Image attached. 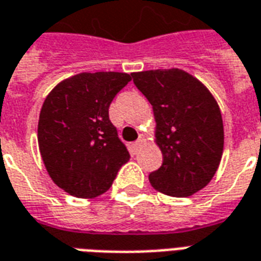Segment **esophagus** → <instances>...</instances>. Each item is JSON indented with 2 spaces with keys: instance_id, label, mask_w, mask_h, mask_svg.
I'll use <instances>...</instances> for the list:
<instances>
[{
  "instance_id": "obj_1",
  "label": "esophagus",
  "mask_w": 261,
  "mask_h": 261,
  "mask_svg": "<svg viewBox=\"0 0 261 261\" xmlns=\"http://www.w3.org/2000/svg\"><path fill=\"white\" fill-rule=\"evenodd\" d=\"M144 144H145V138H144L142 136H140V138H138V140H137L136 142L133 144V148H134V150H136V152H138V150L142 148V145H144Z\"/></svg>"
}]
</instances>
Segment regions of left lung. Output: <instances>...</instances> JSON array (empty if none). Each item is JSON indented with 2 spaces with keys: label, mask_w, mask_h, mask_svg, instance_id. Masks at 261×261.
I'll return each mask as SVG.
<instances>
[{
  "label": "left lung",
  "mask_w": 261,
  "mask_h": 261,
  "mask_svg": "<svg viewBox=\"0 0 261 261\" xmlns=\"http://www.w3.org/2000/svg\"><path fill=\"white\" fill-rule=\"evenodd\" d=\"M133 80L150 102L155 142L163 163L150 173V185L162 194L187 198L204 188L219 169L224 125L212 92L181 69L133 73Z\"/></svg>",
  "instance_id": "obj_1"
}]
</instances>
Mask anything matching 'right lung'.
<instances>
[{
    "label": "right lung",
    "instance_id": "obj_1",
    "mask_svg": "<svg viewBox=\"0 0 261 261\" xmlns=\"http://www.w3.org/2000/svg\"><path fill=\"white\" fill-rule=\"evenodd\" d=\"M131 80L119 71L80 73L61 82L42 103L38 148L55 184L77 198L111 188L130 153L109 120L116 94Z\"/></svg>",
    "mask_w": 261,
    "mask_h": 261
}]
</instances>
